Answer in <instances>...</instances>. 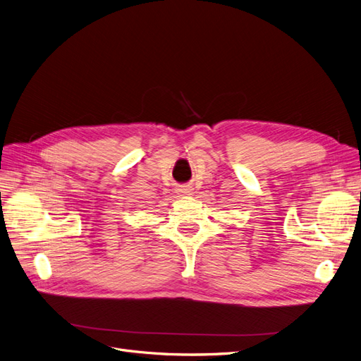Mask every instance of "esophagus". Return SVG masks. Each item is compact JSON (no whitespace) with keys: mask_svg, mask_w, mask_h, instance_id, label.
Wrapping results in <instances>:
<instances>
[{"mask_svg":"<svg viewBox=\"0 0 361 361\" xmlns=\"http://www.w3.org/2000/svg\"><path fill=\"white\" fill-rule=\"evenodd\" d=\"M178 192H180L183 196H190V195H193V188H192V185H189V184L180 185Z\"/></svg>","mask_w":361,"mask_h":361,"instance_id":"obj_1","label":"esophagus"}]
</instances>
